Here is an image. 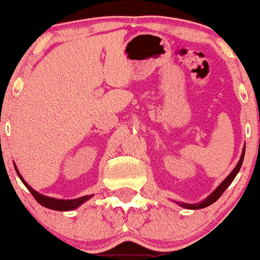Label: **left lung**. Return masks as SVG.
<instances>
[{
	"label": "left lung",
	"mask_w": 260,
	"mask_h": 260,
	"mask_svg": "<svg viewBox=\"0 0 260 260\" xmlns=\"http://www.w3.org/2000/svg\"><path fill=\"white\" fill-rule=\"evenodd\" d=\"M244 154H245V149H244V150H243V154H241V158H240V160H239V163L236 164V167H235V168H234V171L231 172V173L229 174L228 177H226V179H225V181H223L222 183H221L220 186H218L217 188L215 189V191L212 192V193L210 194V196L207 197L206 200H205V201H202L201 204H194V205H191V204H182L181 206H182V207H184V209L197 210V209H204V207H207V206H210V205H211V204H214L215 201H217V200H218V197H220L221 194L223 193V191H225V189L228 188L229 186H230V183H231V182L234 181V178H235V177H236V174H238V172L240 171V168H241V164H243V160H244Z\"/></svg>",
	"instance_id": "1"
}]
</instances>
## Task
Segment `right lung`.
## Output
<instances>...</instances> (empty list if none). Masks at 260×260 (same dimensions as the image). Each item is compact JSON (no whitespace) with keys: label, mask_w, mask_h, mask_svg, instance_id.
<instances>
[{"label":"right lung","mask_w":260,"mask_h":260,"mask_svg":"<svg viewBox=\"0 0 260 260\" xmlns=\"http://www.w3.org/2000/svg\"><path fill=\"white\" fill-rule=\"evenodd\" d=\"M16 172H17V176L20 177V179L24 182V184L27 187V189L31 192V194L34 196V199L37 200L40 205H43L44 207H48V209L56 210V211H69V210L77 209L79 205H82L84 201H87V200L91 197V196H83V197H79V199H76V200H56V199H51V197L43 196V194L38 193L37 191H34V189H32L31 187H30L29 184H27L26 182L22 179L21 174L19 173V171H16Z\"/></svg>","instance_id":"obj_1"}]
</instances>
